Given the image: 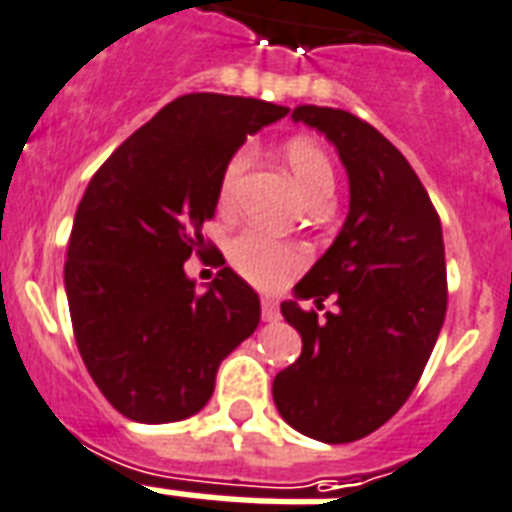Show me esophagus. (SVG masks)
Instances as JSON below:
<instances>
[{
    "label": "esophagus",
    "instance_id": "34e87169",
    "mask_svg": "<svg viewBox=\"0 0 512 512\" xmlns=\"http://www.w3.org/2000/svg\"><path fill=\"white\" fill-rule=\"evenodd\" d=\"M260 311H263L265 322H276V319H279V303L273 298L260 300Z\"/></svg>",
    "mask_w": 512,
    "mask_h": 512
}]
</instances>
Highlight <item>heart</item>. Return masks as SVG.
Segmentation results:
<instances>
[{
  "label": "heart",
  "mask_w": 512,
  "mask_h": 512,
  "mask_svg": "<svg viewBox=\"0 0 512 512\" xmlns=\"http://www.w3.org/2000/svg\"><path fill=\"white\" fill-rule=\"evenodd\" d=\"M284 163L290 169L295 185L303 193L308 206L327 204L335 190V171L327 155L317 142L295 136L282 147ZM249 169V150L241 147L230 155L220 171V182H217V204L220 209H233L236 198H239L241 179ZM228 260L236 271L247 279V282L273 290L295 273L303 265L306 255L303 249L290 244V241H279L263 233V230H241L239 236H233L228 244Z\"/></svg>",
  "instance_id": "b5f03b06"
}]
</instances>
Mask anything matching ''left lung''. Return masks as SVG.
I'll use <instances>...</instances> for the list:
<instances>
[{"label": "left lung", "mask_w": 512, "mask_h": 512, "mask_svg": "<svg viewBox=\"0 0 512 512\" xmlns=\"http://www.w3.org/2000/svg\"><path fill=\"white\" fill-rule=\"evenodd\" d=\"M295 123L335 144L349 171V217L282 303L303 351L273 378L282 419L322 443H351L392 419L419 384L446 319L443 230L427 190L384 134L346 109L303 104Z\"/></svg>", "instance_id": "left-lung-1"}]
</instances>
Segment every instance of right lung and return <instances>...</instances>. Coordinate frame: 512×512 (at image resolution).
<instances>
[{
    "label": "right lung",
    "instance_id": "1",
    "mask_svg": "<svg viewBox=\"0 0 512 512\" xmlns=\"http://www.w3.org/2000/svg\"><path fill=\"white\" fill-rule=\"evenodd\" d=\"M271 101L187 93L128 136L74 214L64 284L85 368L126 419L166 424L209 403L220 362L260 325V298L220 268L195 292L220 171L247 134L282 120ZM217 265L222 252L212 249Z\"/></svg>",
    "mask_w": 512,
    "mask_h": 512
}]
</instances>
